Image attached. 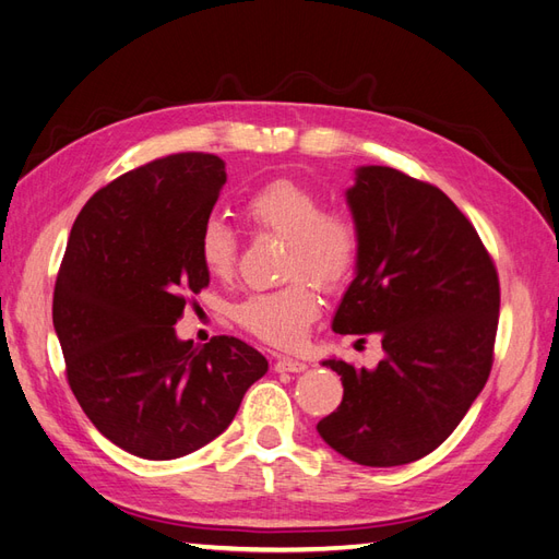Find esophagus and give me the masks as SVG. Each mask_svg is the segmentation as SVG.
<instances>
[{"mask_svg":"<svg viewBox=\"0 0 559 559\" xmlns=\"http://www.w3.org/2000/svg\"><path fill=\"white\" fill-rule=\"evenodd\" d=\"M274 368L278 373H302L307 370L305 361H297V359H288V356H281V359L274 364Z\"/></svg>","mask_w":559,"mask_h":559,"instance_id":"obj_1","label":"esophagus"}]
</instances>
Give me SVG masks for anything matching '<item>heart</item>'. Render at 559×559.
<instances>
[{"mask_svg":"<svg viewBox=\"0 0 559 559\" xmlns=\"http://www.w3.org/2000/svg\"><path fill=\"white\" fill-rule=\"evenodd\" d=\"M246 217L260 231L290 238L283 274L295 281L248 295L231 313L252 335L293 347L321 313V297L310 278L323 288H337L349 278L359 260V226L347 212L325 210L323 198L295 179H276L257 189L246 203ZM198 257L210 276H234L238 236L222 217H210L200 228Z\"/></svg>","mask_w":559,"mask_h":559,"instance_id":"heart-1","label":"heart"}]
</instances>
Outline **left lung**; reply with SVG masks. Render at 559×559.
Here are the masks:
<instances>
[{"instance_id": "obj_1", "label": "left lung", "mask_w": 559, "mask_h": 559, "mask_svg": "<svg viewBox=\"0 0 559 559\" xmlns=\"http://www.w3.org/2000/svg\"><path fill=\"white\" fill-rule=\"evenodd\" d=\"M347 203L361 246L333 331L380 335L384 359L323 361L345 394L317 429L354 463L406 465L447 441L489 380L498 274L475 226L432 183L366 165Z\"/></svg>"}]
</instances>
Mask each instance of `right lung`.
Here are the masks:
<instances>
[{"label": "right lung", "mask_w": 559, "mask_h": 559, "mask_svg": "<svg viewBox=\"0 0 559 559\" xmlns=\"http://www.w3.org/2000/svg\"><path fill=\"white\" fill-rule=\"evenodd\" d=\"M224 183L212 153L127 171L82 207L56 276L53 328L70 390L98 432L146 461L219 437L269 368L238 337L193 349L175 333L186 299L210 283L198 238Z\"/></svg>", "instance_id": "add662e5"}]
</instances>
